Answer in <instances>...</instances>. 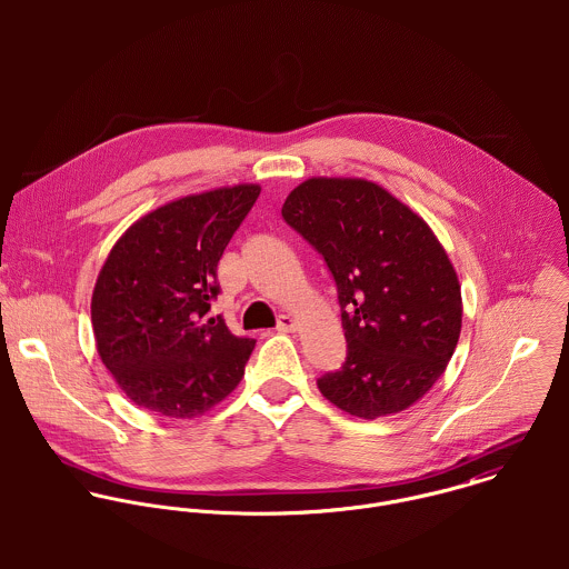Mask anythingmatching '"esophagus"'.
I'll return each instance as SVG.
<instances>
[{"instance_id": "esophagus-1", "label": "esophagus", "mask_w": 569, "mask_h": 569, "mask_svg": "<svg viewBox=\"0 0 569 569\" xmlns=\"http://www.w3.org/2000/svg\"><path fill=\"white\" fill-rule=\"evenodd\" d=\"M296 326H298L296 318H291V316H280L276 328H278L280 332H291V330H296Z\"/></svg>"}]
</instances>
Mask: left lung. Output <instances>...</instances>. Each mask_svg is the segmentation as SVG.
<instances>
[{"label":"left lung","mask_w":569,"mask_h":569,"mask_svg":"<svg viewBox=\"0 0 569 569\" xmlns=\"http://www.w3.org/2000/svg\"><path fill=\"white\" fill-rule=\"evenodd\" d=\"M282 217L325 256L337 284L348 355L318 379L320 392L370 420L413 406L447 370L462 328L445 247L409 206L359 177L302 181Z\"/></svg>","instance_id":"left-lung-1"}]
</instances>
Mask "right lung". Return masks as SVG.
<instances>
[{"label": "right lung", "instance_id": "add662e5", "mask_svg": "<svg viewBox=\"0 0 569 569\" xmlns=\"http://www.w3.org/2000/svg\"><path fill=\"white\" fill-rule=\"evenodd\" d=\"M239 183L179 197L140 217L111 247L91 296L96 348L120 390L142 409L194 418L241 383L256 346L221 318L217 264L256 203Z\"/></svg>", "mask_w": 569, "mask_h": 569}]
</instances>
